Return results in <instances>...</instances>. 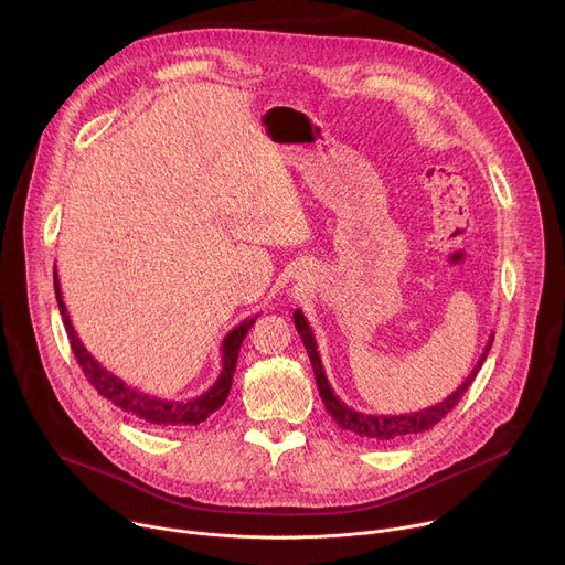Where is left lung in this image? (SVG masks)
<instances>
[{
  "label": "left lung",
  "instance_id": "1",
  "mask_svg": "<svg viewBox=\"0 0 565 565\" xmlns=\"http://www.w3.org/2000/svg\"><path fill=\"white\" fill-rule=\"evenodd\" d=\"M292 319H295V329L301 335V342L308 351V358H310V364H312V371H315V382H317L321 402H324L329 416L338 423V427H342L344 431H349V434H353V436H358L366 443H397V440H405L414 434H423V431L431 429L434 425H438L458 405V399L471 386L476 373L480 371L482 362H486V358L492 349V342H494V333H492L486 351H482L478 364L471 369L467 380L451 395H447L443 402H438V405H434L429 409H423V412H416V414H399V416H375L373 414L371 416V414L353 412L335 395V391L331 388L329 377L324 373V366H321V360H319V353H317V342H315V335L308 327L303 312L295 310Z\"/></svg>",
  "mask_w": 565,
  "mask_h": 565
}]
</instances>
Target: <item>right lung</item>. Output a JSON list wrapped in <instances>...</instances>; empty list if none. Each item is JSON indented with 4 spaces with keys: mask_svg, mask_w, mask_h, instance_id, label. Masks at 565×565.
Listing matches in <instances>:
<instances>
[{
    "mask_svg": "<svg viewBox=\"0 0 565 565\" xmlns=\"http://www.w3.org/2000/svg\"><path fill=\"white\" fill-rule=\"evenodd\" d=\"M53 286H55V299L62 312V321L64 329L71 342V349L75 353L77 364L83 366L87 380L94 384V388L107 397L111 405H116L120 412L136 416L138 420H145L153 427H194L199 423H205L216 409L223 407V402L230 393L232 386V375L236 369V360H238V351L241 344H244V338L248 335L250 327L257 321L259 315L248 317L241 321L238 327H234L221 342V360H223V369L221 375L216 377V382L199 397L192 399H166V397H156L149 393L138 391L136 386L125 384L118 375H114L111 371H107L83 344V340L77 338L71 317L66 312L64 299H62V290H60V279L57 273L53 268Z\"/></svg>",
    "mask_w": 565,
    "mask_h": 565,
    "instance_id": "1",
    "label": "right lung"
}]
</instances>
